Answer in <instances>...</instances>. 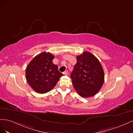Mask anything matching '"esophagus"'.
Here are the masks:
<instances>
[{"label":"esophagus","instance_id":"34e87169","mask_svg":"<svg viewBox=\"0 0 133 133\" xmlns=\"http://www.w3.org/2000/svg\"><path fill=\"white\" fill-rule=\"evenodd\" d=\"M68 72H68V71H64V72H63V75H68Z\"/></svg>","mask_w":133,"mask_h":133}]
</instances>
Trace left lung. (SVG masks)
<instances>
[{
  "mask_svg": "<svg viewBox=\"0 0 133 133\" xmlns=\"http://www.w3.org/2000/svg\"><path fill=\"white\" fill-rule=\"evenodd\" d=\"M75 90L82 97L98 92L104 82V70L98 59L89 52L77 56V63L71 74Z\"/></svg>",
  "mask_w": 133,
  "mask_h": 133,
  "instance_id": "8db88e82",
  "label": "left lung"
}]
</instances>
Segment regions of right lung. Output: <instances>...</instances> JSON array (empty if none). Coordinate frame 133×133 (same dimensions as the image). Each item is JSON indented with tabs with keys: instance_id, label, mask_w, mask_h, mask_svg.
Masks as SVG:
<instances>
[{
	"instance_id": "1",
	"label": "right lung",
	"mask_w": 133,
	"mask_h": 133,
	"mask_svg": "<svg viewBox=\"0 0 133 133\" xmlns=\"http://www.w3.org/2000/svg\"><path fill=\"white\" fill-rule=\"evenodd\" d=\"M54 56L43 52L29 62L25 70V77L29 86L39 94H44L54 88L63 74L53 63Z\"/></svg>"
}]
</instances>
